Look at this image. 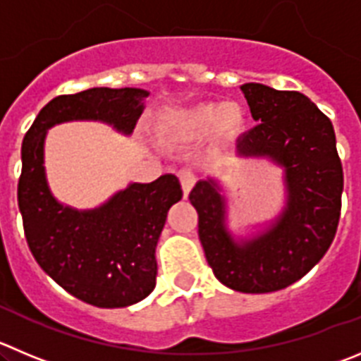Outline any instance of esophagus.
I'll return each instance as SVG.
<instances>
[{
	"mask_svg": "<svg viewBox=\"0 0 361 361\" xmlns=\"http://www.w3.org/2000/svg\"><path fill=\"white\" fill-rule=\"evenodd\" d=\"M178 178H180V181H181L183 196L188 197L192 187H194V183H196V176H194V173H192L190 169H180V173H178Z\"/></svg>",
	"mask_w": 361,
	"mask_h": 361,
	"instance_id": "obj_1",
	"label": "esophagus"
}]
</instances>
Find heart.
Instances as JSON below:
<instances>
[{
	"mask_svg": "<svg viewBox=\"0 0 361 361\" xmlns=\"http://www.w3.org/2000/svg\"><path fill=\"white\" fill-rule=\"evenodd\" d=\"M244 121V110L233 101L197 104L165 116L158 124V133L169 142H194L210 133L215 139L226 140L242 130Z\"/></svg>",
	"mask_w": 361,
	"mask_h": 361,
	"instance_id": "1",
	"label": "heart"
}]
</instances>
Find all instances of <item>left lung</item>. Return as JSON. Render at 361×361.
Listing matches in <instances>:
<instances>
[{"label":"left lung","instance_id":"1","mask_svg":"<svg viewBox=\"0 0 361 361\" xmlns=\"http://www.w3.org/2000/svg\"><path fill=\"white\" fill-rule=\"evenodd\" d=\"M240 90L258 124L237 140V153L281 165L287 207L269 230L237 242L214 180L197 181L188 200L215 278L237 292L265 294L301 279L326 255L338 226L343 171L331 121L305 94L262 83Z\"/></svg>","mask_w":361,"mask_h":361}]
</instances>
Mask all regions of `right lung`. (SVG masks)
Returning a JSON list of instances; mask_svg holds the SVG:
<instances>
[{"label":"right lung","mask_w":361,"mask_h":361,"mask_svg":"<svg viewBox=\"0 0 361 361\" xmlns=\"http://www.w3.org/2000/svg\"><path fill=\"white\" fill-rule=\"evenodd\" d=\"M142 89L94 87L56 96L35 117L21 147L18 185L26 242L44 272L63 290L97 308L135 305L157 285L158 237L183 192L174 174L131 183L94 210L53 197L44 173L46 131L66 121H103L130 135L144 110Z\"/></svg>","instance_id":"obj_1"}]
</instances>
